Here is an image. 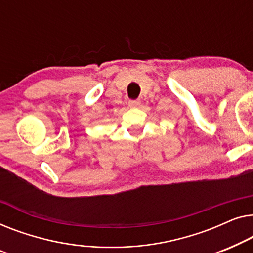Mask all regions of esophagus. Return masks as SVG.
I'll return each instance as SVG.
<instances>
[{
    "label": "esophagus",
    "instance_id": "1",
    "mask_svg": "<svg viewBox=\"0 0 253 253\" xmlns=\"http://www.w3.org/2000/svg\"><path fill=\"white\" fill-rule=\"evenodd\" d=\"M140 104H141V102L138 101V99H133V101L128 102L129 108H137V106H140Z\"/></svg>",
    "mask_w": 253,
    "mask_h": 253
}]
</instances>
